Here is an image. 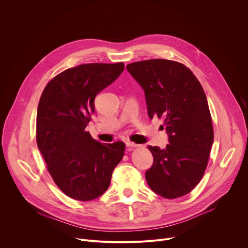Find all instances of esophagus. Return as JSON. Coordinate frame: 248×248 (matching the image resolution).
Here are the masks:
<instances>
[{
  "instance_id": "obj_1",
  "label": "esophagus",
  "mask_w": 248,
  "mask_h": 248,
  "mask_svg": "<svg viewBox=\"0 0 248 248\" xmlns=\"http://www.w3.org/2000/svg\"><path fill=\"white\" fill-rule=\"evenodd\" d=\"M125 144H126L127 147H139L140 146L139 144H136V143H134V142H132V141H129V140L126 141Z\"/></svg>"
}]
</instances>
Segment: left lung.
I'll return each mask as SVG.
<instances>
[{
	"label": "left lung",
	"mask_w": 248,
	"mask_h": 248,
	"mask_svg": "<svg viewBox=\"0 0 248 248\" xmlns=\"http://www.w3.org/2000/svg\"><path fill=\"white\" fill-rule=\"evenodd\" d=\"M126 69L144 90L149 118L164 119L169 134L165 149L147 146L154 158L145 172L147 184L162 197H182L201 181L214 140L205 92L179 62L146 60L131 62Z\"/></svg>",
	"instance_id": "obj_1"
}]
</instances>
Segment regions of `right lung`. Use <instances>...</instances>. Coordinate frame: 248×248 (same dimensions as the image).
Instances as JSON below:
<instances>
[{"label": "right lung", "mask_w": 248, "mask_h": 248, "mask_svg": "<svg viewBox=\"0 0 248 248\" xmlns=\"http://www.w3.org/2000/svg\"><path fill=\"white\" fill-rule=\"evenodd\" d=\"M124 62L67 68L44 88L37 110L36 142L57 186L68 197L90 201L108 189L125 144L93 139L86 126L94 99L123 73Z\"/></svg>", "instance_id": "1"}]
</instances>
